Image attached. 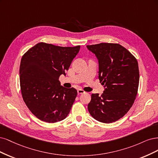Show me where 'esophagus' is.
I'll use <instances>...</instances> for the list:
<instances>
[{
    "mask_svg": "<svg viewBox=\"0 0 158 158\" xmlns=\"http://www.w3.org/2000/svg\"><path fill=\"white\" fill-rule=\"evenodd\" d=\"M77 93H78V94H83V93H85V91L82 89H78L77 90Z\"/></svg>",
    "mask_w": 158,
    "mask_h": 158,
    "instance_id": "esophagus-1",
    "label": "esophagus"
}]
</instances>
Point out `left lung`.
<instances>
[{"mask_svg":"<svg viewBox=\"0 0 158 158\" xmlns=\"http://www.w3.org/2000/svg\"><path fill=\"white\" fill-rule=\"evenodd\" d=\"M98 61V78L103 94H93L88 110L93 118L110 123L123 117L133 106L139 88L137 60L119 44L100 43L86 46Z\"/></svg>","mask_w":158,"mask_h":158,"instance_id":"1","label":"left lung"}]
</instances>
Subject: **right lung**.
<instances>
[{"label":"right lung","instance_id":"obj_1","mask_svg":"<svg viewBox=\"0 0 158 158\" xmlns=\"http://www.w3.org/2000/svg\"><path fill=\"white\" fill-rule=\"evenodd\" d=\"M80 46L62 47L39 43L27 50L19 66L20 87L23 99L31 113L47 123L64 119L77 95L74 88L60 85Z\"/></svg>","mask_w":158,"mask_h":158}]
</instances>
